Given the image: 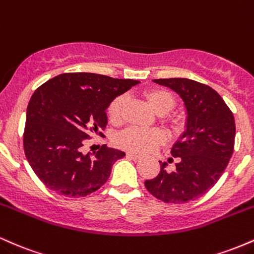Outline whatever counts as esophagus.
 Segmentation results:
<instances>
[{
	"label": "esophagus",
	"mask_w": 254,
	"mask_h": 254,
	"mask_svg": "<svg viewBox=\"0 0 254 254\" xmlns=\"http://www.w3.org/2000/svg\"><path fill=\"white\" fill-rule=\"evenodd\" d=\"M127 157L133 159V161H138V159H140V156L136 155V153H132V152H127Z\"/></svg>",
	"instance_id": "34e87169"
}]
</instances>
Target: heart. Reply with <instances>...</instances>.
Wrapping results in <instances>:
<instances>
[{"label": "heart", "instance_id": "1", "mask_svg": "<svg viewBox=\"0 0 254 254\" xmlns=\"http://www.w3.org/2000/svg\"><path fill=\"white\" fill-rule=\"evenodd\" d=\"M147 103L157 114H167L175 107V97L172 92L163 89H152L145 91L144 93ZM127 103V96H118L108 107V116L112 122H119L124 115L125 107ZM169 124L173 127L178 126L175 119H170ZM165 140L164 133L157 128L144 129L139 127H128L116 135V144L121 149L132 152L145 153L149 152Z\"/></svg>", "mask_w": 254, "mask_h": 254}]
</instances>
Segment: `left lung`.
<instances>
[{
    "label": "left lung",
    "mask_w": 254,
    "mask_h": 254,
    "mask_svg": "<svg viewBox=\"0 0 254 254\" xmlns=\"http://www.w3.org/2000/svg\"><path fill=\"white\" fill-rule=\"evenodd\" d=\"M184 99L186 130L172 149L180 158L175 172L165 163L145 187L164 203H187L206 193L221 178L234 151L235 121L232 110L212 87L186 78L156 79Z\"/></svg>",
    "instance_id": "1"
}]
</instances>
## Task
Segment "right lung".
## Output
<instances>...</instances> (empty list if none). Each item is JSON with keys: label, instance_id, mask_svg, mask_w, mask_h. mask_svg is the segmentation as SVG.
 Masks as SVG:
<instances>
[{"label": "right lung", "instance_id": "obj_1", "mask_svg": "<svg viewBox=\"0 0 254 254\" xmlns=\"http://www.w3.org/2000/svg\"><path fill=\"white\" fill-rule=\"evenodd\" d=\"M138 80L95 73H64L33 92L27 105L24 151L48 189L68 196H85L109 179L113 164L126 156L103 145L93 157L82 155L87 139L103 135L107 108Z\"/></svg>", "mask_w": 254, "mask_h": 254}]
</instances>
